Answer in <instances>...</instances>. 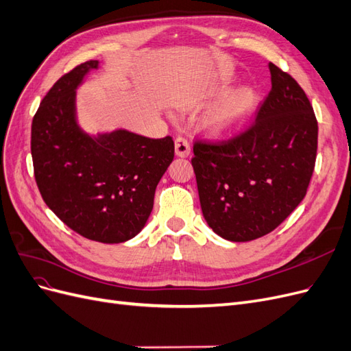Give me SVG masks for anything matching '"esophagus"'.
Returning a JSON list of instances; mask_svg holds the SVG:
<instances>
[{
    "label": "esophagus",
    "instance_id": "esophagus-1",
    "mask_svg": "<svg viewBox=\"0 0 351 351\" xmlns=\"http://www.w3.org/2000/svg\"><path fill=\"white\" fill-rule=\"evenodd\" d=\"M176 155L180 158H186L190 155V145L189 142L184 139V137H177L176 139Z\"/></svg>",
    "mask_w": 351,
    "mask_h": 351
}]
</instances>
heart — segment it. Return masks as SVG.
<instances>
[{
    "instance_id": "obj_1",
    "label": "heart",
    "mask_w": 351,
    "mask_h": 351,
    "mask_svg": "<svg viewBox=\"0 0 351 351\" xmlns=\"http://www.w3.org/2000/svg\"><path fill=\"white\" fill-rule=\"evenodd\" d=\"M221 92H209L187 104V107H199L218 98ZM259 104L258 93L249 86H243L222 98L205 117V130L215 139H230L247 125Z\"/></svg>"
}]
</instances>
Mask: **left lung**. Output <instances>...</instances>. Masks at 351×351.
Wrapping results in <instances>:
<instances>
[{"instance_id": "8db88e82", "label": "left lung", "mask_w": 351, "mask_h": 351, "mask_svg": "<svg viewBox=\"0 0 351 351\" xmlns=\"http://www.w3.org/2000/svg\"><path fill=\"white\" fill-rule=\"evenodd\" d=\"M272 88L249 129L232 139L196 141L192 165L208 226L230 241L274 231L306 196L317 121L304 90L269 62Z\"/></svg>"}]
</instances>
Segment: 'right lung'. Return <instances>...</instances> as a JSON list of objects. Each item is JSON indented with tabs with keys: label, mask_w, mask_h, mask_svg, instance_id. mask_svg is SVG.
Returning a JSON list of instances; mask_svg holds the SVG:
<instances>
[{
	"label": "right lung",
	"mask_w": 351,
	"mask_h": 351,
	"mask_svg": "<svg viewBox=\"0 0 351 351\" xmlns=\"http://www.w3.org/2000/svg\"><path fill=\"white\" fill-rule=\"evenodd\" d=\"M98 66L97 60L83 62L49 89L32 121L30 151L42 199L67 227L89 240L123 243L149 218L155 189L174 159V142L123 129L83 132L76 89Z\"/></svg>",
	"instance_id": "obj_1"
}]
</instances>
